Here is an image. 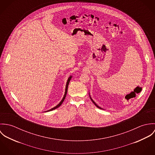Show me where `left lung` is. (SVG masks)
<instances>
[{
  "label": "left lung",
  "mask_w": 155,
  "mask_h": 155,
  "mask_svg": "<svg viewBox=\"0 0 155 155\" xmlns=\"http://www.w3.org/2000/svg\"><path fill=\"white\" fill-rule=\"evenodd\" d=\"M89 97H90V98H91V101H92V103H94V104H95V106H96V107H98V108H99V109H102V108H101V107H99V106H98V105H97V104H96V103H95V102H94V101H93V100H92V98H91V96H90V95H89Z\"/></svg>",
  "instance_id": "obj_1"
}]
</instances>
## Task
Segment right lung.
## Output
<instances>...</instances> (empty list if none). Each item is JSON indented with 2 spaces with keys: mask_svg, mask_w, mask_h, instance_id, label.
Segmentation results:
<instances>
[{
  "mask_svg": "<svg viewBox=\"0 0 155 155\" xmlns=\"http://www.w3.org/2000/svg\"><path fill=\"white\" fill-rule=\"evenodd\" d=\"M71 78H72V76H70L68 78V80H67V81L66 83V90H65V94H64V97H63V99L61 100V101L60 102V103L58 104V105H57L55 107H53L52 109H50V110H49L46 111H49L53 110H54V109H57V108H58V107H59L61 104H62V103H63V102L64 101V99H65V98H66V97L67 95V89H68V84H69V82H70V81L71 80Z\"/></svg>",
  "mask_w": 155,
  "mask_h": 155,
  "instance_id": "1",
  "label": "right lung"
}]
</instances>
